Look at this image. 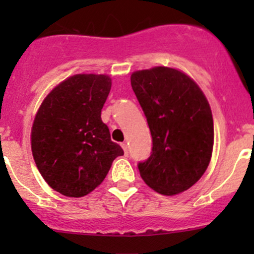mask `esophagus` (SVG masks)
<instances>
[{"mask_svg":"<svg viewBox=\"0 0 254 254\" xmlns=\"http://www.w3.org/2000/svg\"><path fill=\"white\" fill-rule=\"evenodd\" d=\"M120 145H122L123 150H124L125 156H127V153H129V151H127V143H125V142H122V143H120Z\"/></svg>","mask_w":254,"mask_h":254,"instance_id":"1","label":"esophagus"}]
</instances>
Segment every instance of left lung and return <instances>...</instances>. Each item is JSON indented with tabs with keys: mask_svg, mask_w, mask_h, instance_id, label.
<instances>
[{
	"mask_svg": "<svg viewBox=\"0 0 254 254\" xmlns=\"http://www.w3.org/2000/svg\"><path fill=\"white\" fill-rule=\"evenodd\" d=\"M130 79L152 136L150 157L137 165L140 176L157 193H182L201 178L211 158L214 123L207 99L176 68L135 71Z\"/></svg>",
	"mask_w": 254,
	"mask_h": 254,
	"instance_id": "left-lung-1",
	"label": "left lung"
}]
</instances>
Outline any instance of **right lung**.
Returning <instances> with one entry per match:
<instances>
[{
    "instance_id": "obj_1",
    "label": "right lung",
    "mask_w": 254,
    "mask_h": 254,
    "mask_svg": "<svg viewBox=\"0 0 254 254\" xmlns=\"http://www.w3.org/2000/svg\"><path fill=\"white\" fill-rule=\"evenodd\" d=\"M111 87L107 75L71 76L48 94L35 115V165L63 195L79 198L91 193L104 181L113 161L124 155L101 119Z\"/></svg>"
}]
</instances>
